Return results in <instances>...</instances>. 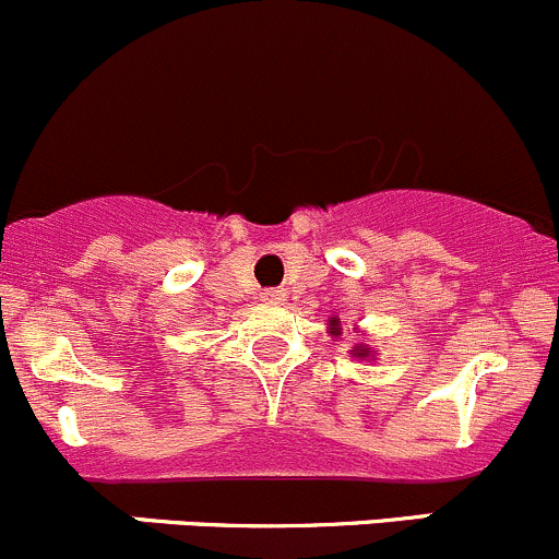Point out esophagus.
Masks as SVG:
<instances>
[{"mask_svg":"<svg viewBox=\"0 0 559 559\" xmlns=\"http://www.w3.org/2000/svg\"><path fill=\"white\" fill-rule=\"evenodd\" d=\"M261 301H266V304L285 301V290H280V287H266V290L261 293Z\"/></svg>","mask_w":559,"mask_h":559,"instance_id":"34e87169","label":"esophagus"}]
</instances>
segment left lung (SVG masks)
<instances>
[{"instance_id": "1", "label": "left lung", "mask_w": 559, "mask_h": 559, "mask_svg": "<svg viewBox=\"0 0 559 559\" xmlns=\"http://www.w3.org/2000/svg\"><path fill=\"white\" fill-rule=\"evenodd\" d=\"M331 325H333V333H336V320H333V322H331ZM360 355H366V349H364V353H360Z\"/></svg>"}]
</instances>
